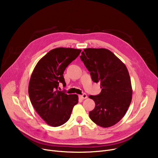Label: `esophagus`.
<instances>
[{"label": "esophagus", "mask_w": 158, "mask_h": 158, "mask_svg": "<svg viewBox=\"0 0 158 158\" xmlns=\"http://www.w3.org/2000/svg\"><path fill=\"white\" fill-rule=\"evenodd\" d=\"M79 98L82 99V100H83V99H85V98H87V95L86 94H83L81 95H79Z\"/></svg>", "instance_id": "34e87169"}]
</instances>
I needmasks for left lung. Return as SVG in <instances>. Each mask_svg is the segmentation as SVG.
I'll list each match as a JSON object with an SVG mask.
<instances>
[{"instance_id": "8db88e82", "label": "left lung", "mask_w": 158, "mask_h": 158, "mask_svg": "<svg viewBox=\"0 0 158 158\" xmlns=\"http://www.w3.org/2000/svg\"><path fill=\"white\" fill-rule=\"evenodd\" d=\"M80 57L92 81L100 82L102 88L100 94L89 96L95 103V108L89 113V118L101 127L113 126L123 117L132 100L126 66L106 48H85Z\"/></svg>"}]
</instances>
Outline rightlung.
I'll use <instances>...</instances> for the list:
<instances>
[{
	"mask_svg": "<svg viewBox=\"0 0 158 158\" xmlns=\"http://www.w3.org/2000/svg\"><path fill=\"white\" fill-rule=\"evenodd\" d=\"M81 52L80 49L56 48L38 62L29 84V96L34 108L48 125L60 126L67 122L73 106L78 103L76 94L68 95L57 89L66 86L63 73Z\"/></svg>",
	"mask_w": 158,
	"mask_h": 158,
	"instance_id": "add662e5",
	"label": "right lung"
}]
</instances>
